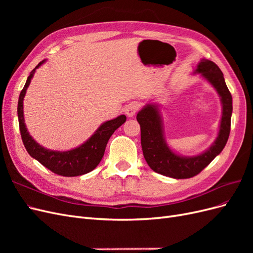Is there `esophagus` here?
<instances>
[{"instance_id":"esophagus-1","label":"esophagus","mask_w":253,"mask_h":253,"mask_svg":"<svg viewBox=\"0 0 253 253\" xmlns=\"http://www.w3.org/2000/svg\"><path fill=\"white\" fill-rule=\"evenodd\" d=\"M138 110H139V103L134 101V102L128 103V104L126 106L125 112H126L127 117H133L134 115L136 114V112L138 111Z\"/></svg>"}]
</instances>
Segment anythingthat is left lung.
<instances>
[{
  "mask_svg": "<svg viewBox=\"0 0 253 253\" xmlns=\"http://www.w3.org/2000/svg\"><path fill=\"white\" fill-rule=\"evenodd\" d=\"M195 73L201 74L216 89L223 106L218 135L208 150L196 156H180L174 153L165 140L162 116L156 104H147L136 117L140 125L145 162L154 172L176 179L193 177L202 172L223 151L230 134L232 96L226 85L223 73L215 63L206 59H202L197 64Z\"/></svg>",
  "mask_w": 253,
  "mask_h": 253,
  "instance_id": "1",
  "label": "left lung"
}]
</instances>
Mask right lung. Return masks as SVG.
I'll return each instance as SVG.
<instances>
[{
  "instance_id": "obj_1",
  "label": "right lung",
  "mask_w": 253,
  "mask_h": 253,
  "mask_svg": "<svg viewBox=\"0 0 253 253\" xmlns=\"http://www.w3.org/2000/svg\"><path fill=\"white\" fill-rule=\"evenodd\" d=\"M44 62L45 60L41 61L30 73L19 97L18 118L22 141L30 156L37 159L41 165L55 174L66 176V177L86 174L93 171L101 162L110 137L120 126L125 124L126 117L125 115H120L117 118L104 122L97 128V131L91 135L90 138L76 149L60 152L43 148L27 131L24 122V113H23V100H24L26 89L29 86L36 70Z\"/></svg>"
}]
</instances>
